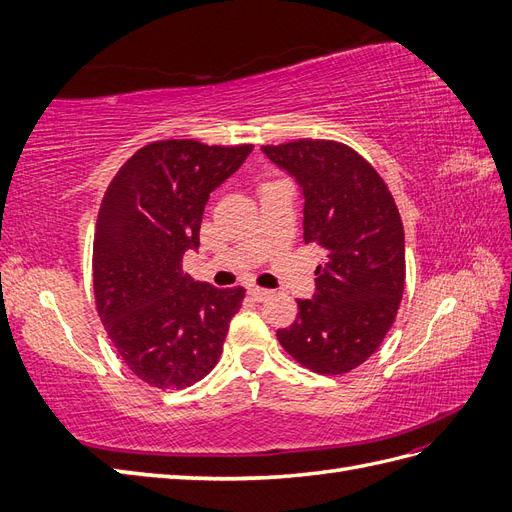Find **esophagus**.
I'll return each instance as SVG.
<instances>
[{
    "label": "esophagus",
    "instance_id": "34e87169",
    "mask_svg": "<svg viewBox=\"0 0 512 512\" xmlns=\"http://www.w3.org/2000/svg\"><path fill=\"white\" fill-rule=\"evenodd\" d=\"M247 294H250V297L254 299V301H267L269 297H271V290H265V288H258V286H250L247 288Z\"/></svg>",
    "mask_w": 512,
    "mask_h": 512
}]
</instances>
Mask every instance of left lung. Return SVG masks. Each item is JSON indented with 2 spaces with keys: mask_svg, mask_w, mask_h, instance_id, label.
I'll return each mask as SVG.
<instances>
[{
  "mask_svg": "<svg viewBox=\"0 0 512 512\" xmlns=\"http://www.w3.org/2000/svg\"><path fill=\"white\" fill-rule=\"evenodd\" d=\"M260 149L297 181L303 241L324 254L312 299H297L299 314L277 339L316 374H346L378 350L404 292L406 241L395 200L346 145L309 138Z\"/></svg>",
  "mask_w": 512,
  "mask_h": 512,
  "instance_id": "left-lung-1",
  "label": "left lung"
}]
</instances>
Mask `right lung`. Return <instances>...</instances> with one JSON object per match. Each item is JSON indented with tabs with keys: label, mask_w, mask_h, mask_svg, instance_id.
Segmentation results:
<instances>
[{
	"label": "right lung",
	"mask_w": 512,
	"mask_h": 512,
	"mask_svg": "<svg viewBox=\"0 0 512 512\" xmlns=\"http://www.w3.org/2000/svg\"><path fill=\"white\" fill-rule=\"evenodd\" d=\"M252 145L158 141L136 151L108 185L96 220L94 292L104 329L134 374L185 389L218 363L245 290L183 275L198 250L209 194L235 175Z\"/></svg>",
	"instance_id": "right-lung-1"
}]
</instances>
